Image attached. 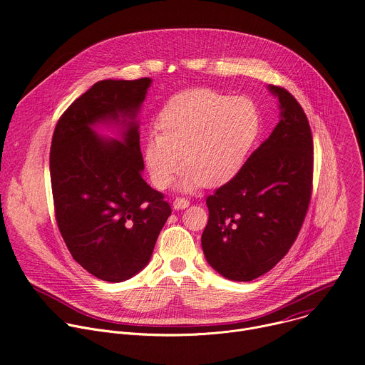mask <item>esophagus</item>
Masks as SVG:
<instances>
[{
  "mask_svg": "<svg viewBox=\"0 0 365 365\" xmlns=\"http://www.w3.org/2000/svg\"><path fill=\"white\" fill-rule=\"evenodd\" d=\"M189 206V200L187 199H185V197H176L175 200H173V207L175 210H185V207H187Z\"/></svg>",
  "mask_w": 365,
  "mask_h": 365,
  "instance_id": "obj_1",
  "label": "esophagus"
}]
</instances>
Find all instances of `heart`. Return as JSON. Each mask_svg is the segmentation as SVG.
<instances>
[{"label": "heart", "instance_id": "obj_1", "mask_svg": "<svg viewBox=\"0 0 365 365\" xmlns=\"http://www.w3.org/2000/svg\"><path fill=\"white\" fill-rule=\"evenodd\" d=\"M158 131L144 140L143 158L155 189H168L182 168L179 187H218L242 169L259 131L254 102L212 89L172 96L158 118Z\"/></svg>", "mask_w": 365, "mask_h": 365}]
</instances>
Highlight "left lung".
<instances>
[{
	"label": "left lung",
	"instance_id": "8db88e82",
	"mask_svg": "<svg viewBox=\"0 0 365 365\" xmlns=\"http://www.w3.org/2000/svg\"><path fill=\"white\" fill-rule=\"evenodd\" d=\"M280 121L238 175L206 197L202 234L206 262L234 282L272 270L293 245L304 221L314 179V140L306 114L284 88L269 85Z\"/></svg>",
	"mask_w": 365,
	"mask_h": 365
}]
</instances>
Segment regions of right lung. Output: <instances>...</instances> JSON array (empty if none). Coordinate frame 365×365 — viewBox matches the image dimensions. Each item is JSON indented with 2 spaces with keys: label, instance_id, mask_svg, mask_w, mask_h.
<instances>
[{
  "label": "right lung",
  "instance_id": "add662e5",
  "mask_svg": "<svg viewBox=\"0 0 365 365\" xmlns=\"http://www.w3.org/2000/svg\"><path fill=\"white\" fill-rule=\"evenodd\" d=\"M150 85V78L96 82L62 114L51 138L59 231L75 262L111 283L147 266L172 214L163 193L141 176L137 114ZM98 123L117 125L122 137L98 136L93 128Z\"/></svg>",
  "mask_w": 365,
  "mask_h": 365
}]
</instances>
